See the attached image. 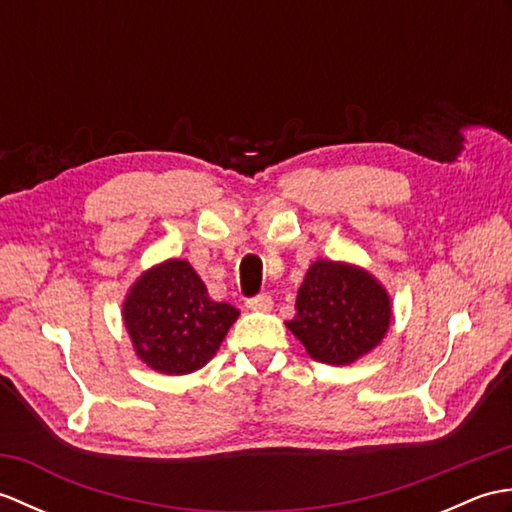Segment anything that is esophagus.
Masks as SVG:
<instances>
[{
	"instance_id": "1",
	"label": "esophagus",
	"mask_w": 512,
	"mask_h": 512,
	"mask_svg": "<svg viewBox=\"0 0 512 512\" xmlns=\"http://www.w3.org/2000/svg\"><path fill=\"white\" fill-rule=\"evenodd\" d=\"M246 308H250V310H259V312H268V310H273V297L270 295H257V297H250V299H246Z\"/></svg>"
}]
</instances>
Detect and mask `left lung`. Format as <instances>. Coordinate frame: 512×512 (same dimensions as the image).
Returning <instances> with one entry per match:
<instances>
[{"label":"left lung","instance_id":"1","mask_svg":"<svg viewBox=\"0 0 512 512\" xmlns=\"http://www.w3.org/2000/svg\"><path fill=\"white\" fill-rule=\"evenodd\" d=\"M297 314L288 330L319 363L350 365L383 341L391 299L367 270L317 259L297 292Z\"/></svg>","mask_w":512,"mask_h":512}]
</instances>
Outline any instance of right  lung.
Returning <instances> with one entry per match:
<instances>
[{
	"mask_svg": "<svg viewBox=\"0 0 512 512\" xmlns=\"http://www.w3.org/2000/svg\"><path fill=\"white\" fill-rule=\"evenodd\" d=\"M239 310L217 303L184 259H167L136 279L123 301V319L140 361L180 376L204 367L220 350Z\"/></svg>",
	"mask_w": 512,
	"mask_h": 512,
	"instance_id": "1",
	"label": "right lung"
}]
</instances>
